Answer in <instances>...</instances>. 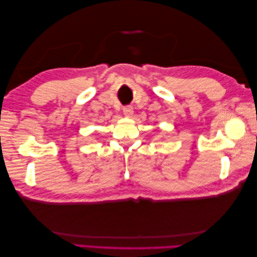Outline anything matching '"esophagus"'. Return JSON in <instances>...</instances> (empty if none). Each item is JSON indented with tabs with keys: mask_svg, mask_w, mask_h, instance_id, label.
Masks as SVG:
<instances>
[{
	"mask_svg": "<svg viewBox=\"0 0 257 257\" xmlns=\"http://www.w3.org/2000/svg\"><path fill=\"white\" fill-rule=\"evenodd\" d=\"M133 113H134V108L132 106L123 107V114L125 117H132Z\"/></svg>",
	"mask_w": 257,
	"mask_h": 257,
	"instance_id": "34e87169",
	"label": "esophagus"
}]
</instances>
